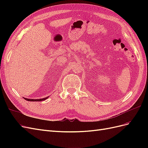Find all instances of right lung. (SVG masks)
Instances as JSON below:
<instances>
[{
  "label": "right lung",
  "mask_w": 148,
  "mask_h": 148,
  "mask_svg": "<svg viewBox=\"0 0 148 148\" xmlns=\"http://www.w3.org/2000/svg\"><path fill=\"white\" fill-rule=\"evenodd\" d=\"M48 97H49V96H47V97H45V98H42V99H28V98H25V97H23V98H24V99H25V100H26V101H44V100H46V99H47Z\"/></svg>",
  "instance_id": "1"
}]
</instances>
